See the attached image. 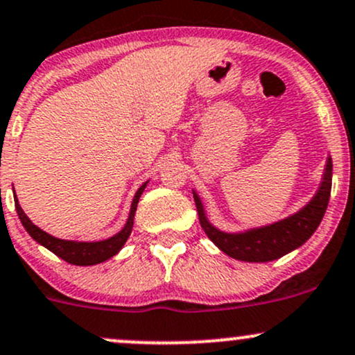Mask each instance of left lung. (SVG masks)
<instances>
[{
	"label": "left lung",
	"instance_id": "left-lung-1",
	"mask_svg": "<svg viewBox=\"0 0 355 355\" xmlns=\"http://www.w3.org/2000/svg\"><path fill=\"white\" fill-rule=\"evenodd\" d=\"M331 190V156H327L322 180L315 196L300 211L270 225L243 231H225L212 225L199 193L192 189L199 221L204 233L223 253L241 262H272L300 248L311 238L325 216Z\"/></svg>",
	"mask_w": 355,
	"mask_h": 355
}]
</instances>
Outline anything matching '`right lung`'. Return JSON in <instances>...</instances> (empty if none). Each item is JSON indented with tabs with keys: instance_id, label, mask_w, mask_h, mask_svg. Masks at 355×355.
<instances>
[{
	"instance_id": "right-lung-1",
	"label": "right lung",
	"mask_w": 355,
	"mask_h": 355,
	"mask_svg": "<svg viewBox=\"0 0 355 355\" xmlns=\"http://www.w3.org/2000/svg\"><path fill=\"white\" fill-rule=\"evenodd\" d=\"M149 184V180L144 182L137 192L134 193L132 202H130V211L128 216V221L125 225L122 226V230L119 233H115L114 236L107 238V240H98V241H78V240H62V238H55L52 234L47 233V231L40 230L39 226L33 225L30 221V218L24 212L20 202H18V197L15 196V207H17V214L20 218L21 225H24L25 230L33 240L37 241L39 245L46 246L47 250L55 255L59 259L66 260L68 263H73V266H96V263H102L105 260L112 259L114 255H117L119 252L122 250V246L125 245L128 238L132 233V226H134V216H136V209H137V202H139L141 196H143L144 189Z\"/></svg>"
}]
</instances>
